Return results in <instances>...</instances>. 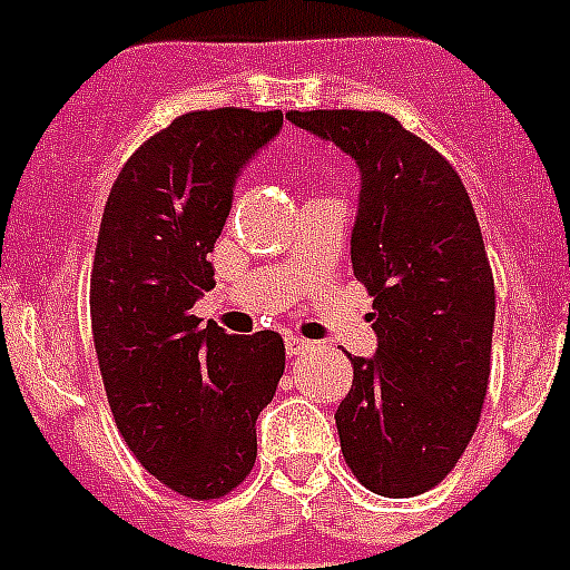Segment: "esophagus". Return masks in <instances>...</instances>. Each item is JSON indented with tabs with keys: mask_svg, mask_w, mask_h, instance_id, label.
Wrapping results in <instances>:
<instances>
[{
	"mask_svg": "<svg viewBox=\"0 0 570 570\" xmlns=\"http://www.w3.org/2000/svg\"><path fill=\"white\" fill-rule=\"evenodd\" d=\"M314 348V343L305 337H296V334H288L285 337V352L291 354V357H296V354H303V352H311Z\"/></svg>",
	"mask_w": 570,
	"mask_h": 570,
	"instance_id": "34e87169",
	"label": "esophagus"
}]
</instances>
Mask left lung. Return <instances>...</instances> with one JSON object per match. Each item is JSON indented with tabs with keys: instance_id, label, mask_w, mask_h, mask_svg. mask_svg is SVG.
Masks as SVG:
<instances>
[{
	"instance_id": "1",
	"label": "left lung",
	"mask_w": 570,
	"mask_h": 570,
	"mask_svg": "<svg viewBox=\"0 0 570 570\" xmlns=\"http://www.w3.org/2000/svg\"><path fill=\"white\" fill-rule=\"evenodd\" d=\"M357 160L352 267L372 296L377 354L352 357L340 450L389 499L432 490L464 455L488 395L495 288L473 202L435 146L386 111H288Z\"/></svg>"
}]
</instances>
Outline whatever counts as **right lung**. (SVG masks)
<instances>
[{
    "mask_svg": "<svg viewBox=\"0 0 570 570\" xmlns=\"http://www.w3.org/2000/svg\"><path fill=\"white\" fill-rule=\"evenodd\" d=\"M282 111H187L129 155L100 218L89 305L106 397L135 459L193 502L256 464V417L285 372L276 332L227 334L189 314L210 291L233 184Z\"/></svg>",
    "mask_w": 570,
    "mask_h": 570,
    "instance_id": "obj_1",
    "label": "right lung"
}]
</instances>
